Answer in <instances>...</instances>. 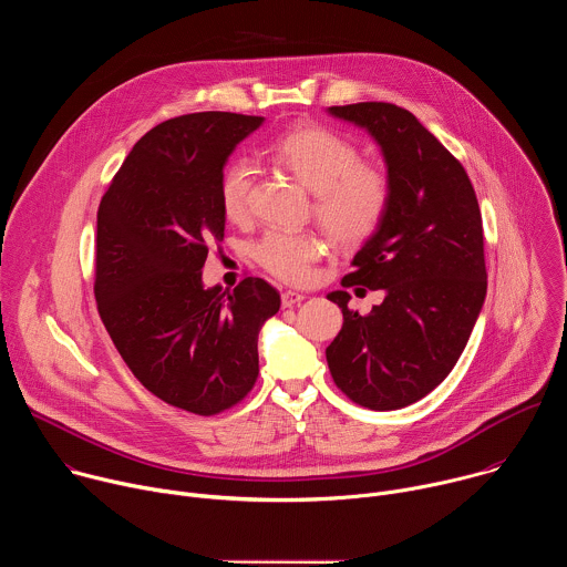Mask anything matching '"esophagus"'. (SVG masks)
Instances as JSON below:
<instances>
[{"label": "esophagus", "mask_w": 567, "mask_h": 567, "mask_svg": "<svg viewBox=\"0 0 567 567\" xmlns=\"http://www.w3.org/2000/svg\"><path fill=\"white\" fill-rule=\"evenodd\" d=\"M280 300H282V307H293V305L305 300V293H300V291H282Z\"/></svg>", "instance_id": "1"}]
</instances>
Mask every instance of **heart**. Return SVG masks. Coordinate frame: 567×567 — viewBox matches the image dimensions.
<instances>
[{
	"mask_svg": "<svg viewBox=\"0 0 567 567\" xmlns=\"http://www.w3.org/2000/svg\"><path fill=\"white\" fill-rule=\"evenodd\" d=\"M271 156L302 186L313 193V215L339 247L354 249L372 239L383 226L392 204L388 173L368 161L348 136L305 125L278 136ZM254 171L245 161H233L219 179V204L230 221H245L251 210ZM322 254V241L311 233L267 230L251 249L254 260L285 282H305L311 262Z\"/></svg>",
	"mask_w": 567,
	"mask_h": 567,
	"instance_id": "1",
	"label": "heart"
}]
</instances>
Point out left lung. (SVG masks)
Segmentation results:
<instances>
[{
  "mask_svg": "<svg viewBox=\"0 0 567 567\" xmlns=\"http://www.w3.org/2000/svg\"><path fill=\"white\" fill-rule=\"evenodd\" d=\"M330 112L377 138L392 204L343 278V287L381 289L383 302L361 316L348 291H332L343 328L326 357L348 399L396 411L437 388L466 348L487 296L482 215L460 161L409 110L354 103Z\"/></svg>",
  "mask_w": 567,
  "mask_h": 567,
  "instance_id": "left-lung-1",
  "label": "left lung"
}]
</instances>
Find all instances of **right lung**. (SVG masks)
Returning <instances> with one entry per match:
<instances>
[{"mask_svg": "<svg viewBox=\"0 0 567 567\" xmlns=\"http://www.w3.org/2000/svg\"><path fill=\"white\" fill-rule=\"evenodd\" d=\"M262 116L184 114L152 127L99 206L94 293L132 374L161 401L217 415L258 381V334L280 309L262 278L204 289L202 267L224 239L219 179Z\"/></svg>", "mask_w": 567, "mask_h": 567, "instance_id": "1", "label": "right lung"}]
</instances>
